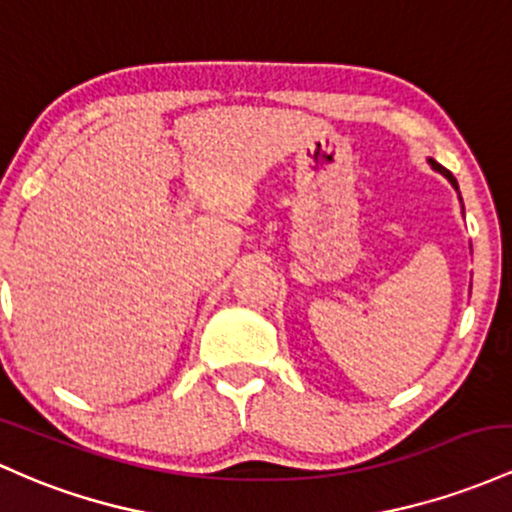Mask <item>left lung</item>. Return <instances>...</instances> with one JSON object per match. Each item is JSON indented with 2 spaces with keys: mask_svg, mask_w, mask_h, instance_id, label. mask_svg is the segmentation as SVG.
Here are the masks:
<instances>
[{
  "mask_svg": "<svg viewBox=\"0 0 512 512\" xmlns=\"http://www.w3.org/2000/svg\"><path fill=\"white\" fill-rule=\"evenodd\" d=\"M430 164H433V169H435V171H440V174H442V176H447V179H450V183H452V186H455V188H457V179H455V176H452V174H450V171H447V169H445V166H440L438 162H433V159H430Z\"/></svg>",
  "mask_w": 512,
  "mask_h": 512,
  "instance_id": "left-lung-1",
  "label": "left lung"
}]
</instances>
